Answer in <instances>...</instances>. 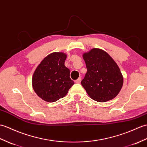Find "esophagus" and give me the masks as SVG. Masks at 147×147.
I'll return each instance as SVG.
<instances>
[{
  "label": "esophagus",
  "mask_w": 147,
  "mask_h": 147,
  "mask_svg": "<svg viewBox=\"0 0 147 147\" xmlns=\"http://www.w3.org/2000/svg\"><path fill=\"white\" fill-rule=\"evenodd\" d=\"M81 78H79L77 80L75 81V83L77 84H80L81 83Z\"/></svg>",
  "instance_id": "1"
}]
</instances>
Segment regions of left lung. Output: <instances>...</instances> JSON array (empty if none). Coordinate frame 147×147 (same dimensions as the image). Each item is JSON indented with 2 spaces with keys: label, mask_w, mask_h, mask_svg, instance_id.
Returning <instances> with one entry per match:
<instances>
[{
  "label": "left lung",
  "mask_w": 147,
  "mask_h": 147,
  "mask_svg": "<svg viewBox=\"0 0 147 147\" xmlns=\"http://www.w3.org/2000/svg\"><path fill=\"white\" fill-rule=\"evenodd\" d=\"M87 72L81 85L89 96L98 102H107L117 96L123 78L117 64L105 51L93 48L83 54Z\"/></svg>",
  "instance_id": "1"
}]
</instances>
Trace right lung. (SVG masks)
Returning a JSON list of instances; mask_svg holds the SVG:
<instances>
[{"label":"right lung","mask_w":147,"mask_h":147,"mask_svg":"<svg viewBox=\"0 0 147 147\" xmlns=\"http://www.w3.org/2000/svg\"><path fill=\"white\" fill-rule=\"evenodd\" d=\"M66 54L53 53L47 56L33 74L32 84L37 96L47 102H55L67 94L74 84L70 71L64 65Z\"/></svg>","instance_id":"add662e5"}]
</instances>
